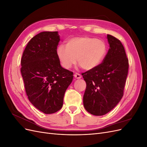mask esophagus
Listing matches in <instances>:
<instances>
[{
    "label": "esophagus",
    "mask_w": 147,
    "mask_h": 147,
    "mask_svg": "<svg viewBox=\"0 0 147 147\" xmlns=\"http://www.w3.org/2000/svg\"><path fill=\"white\" fill-rule=\"evenodd\" d=\"M74 77L77 79H80L82 78V75L78 73H75L74 74Z\"/></svg>",
    "instance_id": "34e87169"
}]
</instances>
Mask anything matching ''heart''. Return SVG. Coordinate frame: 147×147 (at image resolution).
<instances>
[{"label": "heart", "mask_w": 147, "mask_h": 147, "mask_svg": "<svg viewBox=\"0 0 147 147\" xmlns=\"http://www.w3.org/2000/svg\"><path fill=\"white\" fill-rule=\"evenodd\" d=\"M57 55L62 66L69 69L76 63L85 70L96 68L104 59L107 54L105 43L90 37H74L68 40L65 47L57 48Z\"/></svg>", "instance_id": "b5f03b06"}]
</instances>
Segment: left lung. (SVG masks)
<instances>
[{
  "instance_id": "obj_1",
  "label": "left lung",
  "mask_w": 147,
  "mask_h": 147,
  "mask_svg": "<svg viewBox=\"0 0 147 147\" xmlns=\"http://www.w3.org/2000/svg\"><path fill=\"white\" fill-rule=\"evenodd\" d=\"M107 39L110 48L102 63L82 74L86 83L84 107L96 116L107 113L121 100L128 74V59L121 42L111 35Z\"/></svg>"
}]
</instances>
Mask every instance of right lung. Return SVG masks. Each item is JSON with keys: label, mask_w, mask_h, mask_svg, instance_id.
Instances as JSON below:
<instances>
[{"label": "right lung", "mask_w": 147, "mask_h": 147, "mask_svg": "<svg viewBox=\"0 0 147 147\" xmlns=\"http://www.w3.org/2000/svg\"><path fill=\"white\" fill-rule=\"evenodd\" d=\"M59 41L57 31L38 34L28 42L21 61L28 99L45 114L62 108L65 92L74 77L73 72L61 65L56 52Z\"/></svg>", "instance_id": "add662e5"}]
</instances>
